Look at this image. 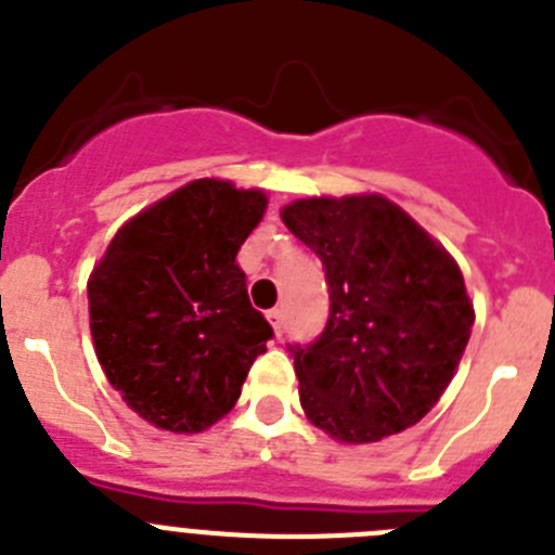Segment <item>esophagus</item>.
<instances>
[{"instance_id": "1", "label": "esophagus", "mask_w": 555, "mask_h": 555, "mask_svg": "<svg viewBox=\"0 0 555 555\" xmlns=\"http://www.w3.org/2000/svg\"><path fill=\"white\" fill-rule=\"evenodd\" d=\"M267 320L272 322L274 333L281 336V333H283V308H272V311H267Z\"/></svg>"}]
</instances>
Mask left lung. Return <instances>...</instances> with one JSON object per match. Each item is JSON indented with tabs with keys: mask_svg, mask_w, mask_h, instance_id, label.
I'll list each match as a JSON object with an SVG mask.
<instances>
[{
	"mask_svg": "<svg viewBox=\"0 0 555 555\" xmlns=\"http://www.w3.org/2000/svg\"><path fill=\"white\" fill-rule=\"evenodd\" d=\"M283 222L325 267L331 313L306 347H288L300 403L347 444L380 442L428 414L473 333L459 263L386 197H311Z\"/></svg>",
	"mask_w": 555,
	"mask_h": 555,
	"instance_id": "obj_1",
	"label": "left lung"
}]
</instances>
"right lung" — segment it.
I'll use <instances>...</instances> for the list:
<instances>
[{
  "mask_svg": "<svg viewBox=\"0 0 555 555\" xmlns=\"http://www.w3.org/2000/svg\"><path fill=\"white\" fill-rule=\"evenodd\" d=\"M267 197L228 180H194L141 210L88 281L96 358L146 423L199 434L235 405L274 336L249 306L235 255Z\"/></svg>",
  "mask_w": 555,
  "mask_h": 555,
  "instance_id": "right-lung-1",
  "label": "right lung"
}]
</instances>
